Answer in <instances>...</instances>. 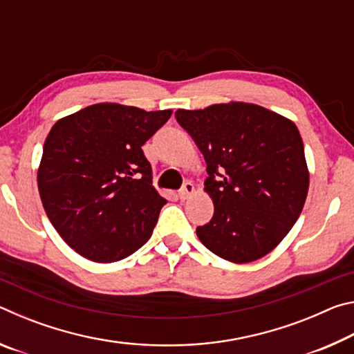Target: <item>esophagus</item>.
Segmentation results:
<instances>
[{
	"label": "esophagus",
	"instance_id": "obj_1",
	"mask_svg": "<svg viewBox=\"0 0 354 354\" xmlns=\"http://www.w3.org/2000/svg\"><path fill=\"white\" fill-rule=\"evenodd\" d=\"M194 192H195L194 184H192V183H185V184L183 185V189L179 190V200H183V201L189 200L190 196L194 195Z\"/></svg>",
	"mask_w": 354,
	"mask_h": 354
}]
</instances>
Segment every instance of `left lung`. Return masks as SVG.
Returning a JSON list of instances; mask_svg holds the SVG:
<instances>
[{"label":"left lung","mask_w":354,"mask_h":354,"mask_svg":"<svg viewBox=\"0 0 354 354\" xmlns=\"http://www.w3.org/2000/svg\"><path fill=\"white\" fill-rule=\"evenodd\" d=\"M207 164L214 217L196 227L225 261L261 259L289 234L303 211L309 170L297 124L243 101L175 112Z\"/></svg>","instance_id":"left-lung-1"}]
</instances>
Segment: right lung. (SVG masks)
Here are the masks:
<instances>
[{
  "mask_svg": "<svg viewBox=\"0 0 354 354\" xmlns=\"http://www.w3.org/2000/svg\"><path fill=\"white\" fill-rule=\"evenodd\" d=\"M171 111L98 103L57 120L37 170L51 225L88 261H122L148 242L167 203L142 145Z\"/></svg>",
  "mask_w": 354,
  "mask_h": 354,
  "instance_id": "obj_1",
  "label": "right lung"
}]
</instances>
